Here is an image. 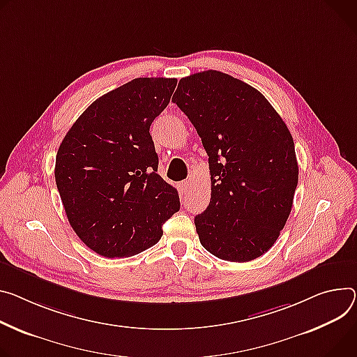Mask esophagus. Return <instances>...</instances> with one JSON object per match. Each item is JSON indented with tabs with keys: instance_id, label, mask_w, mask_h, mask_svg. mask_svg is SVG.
Masks as SVG:
<instances>
[{
	"instance_id": "esophagus-1",
	"label": "esophagus",
	"mask_w": 357,
	"mask_h": 357,
	"mask_svg": "<svg viewBox=\"0 0 357 357\" xmlns=\"http://www.w3.org/2000/svg\"><path fill=\"white\" fill-rule=\"evenodd\" d=\"M189 188H190V181H189V179L179 182V189H181L182 193H186V190H188Z\"/></svg>"
}]
</instances>
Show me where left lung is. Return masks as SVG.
I'll use <instances>...</instances> for the list:
<instances>
[{
    "instance_id": "obj_1",
    "label": "left lung",
    "mask_w": 357,
    "mask_h": 357,
    "mask_svg": "<svg viewBox=\"0 0 357 357\" xmlns=\"http://www.w3.org/2000/svg\"><path fill=\"white\" fill-rule=\"evenodd\" d=\"M172 101L209 156L211 202L195 216L202 246L229 262L262 256L283 229L299 179L286 123L257 89L213 70L182 78Z\"/></svg>"
}]
</instances>
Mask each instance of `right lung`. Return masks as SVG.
<instances>
[{
	"mask_svg": "<svg viewBox=\"0 0 357 357\" xmlns=\"http://www.w3.org/2000/svg\"><path fill=\"white\" fill-rule=\"evenodd\" d=\"M175 78H135L93 101L62 139L55 182L78 238L105 257L134 256L179 211L178 190L158 172L149 128Z\"/></svg>",
	"mask_w": 357,
	"mask_h": 357,
	"instance_id": "right-lung-1",
	"label": "right lung"
}]
</instances>
